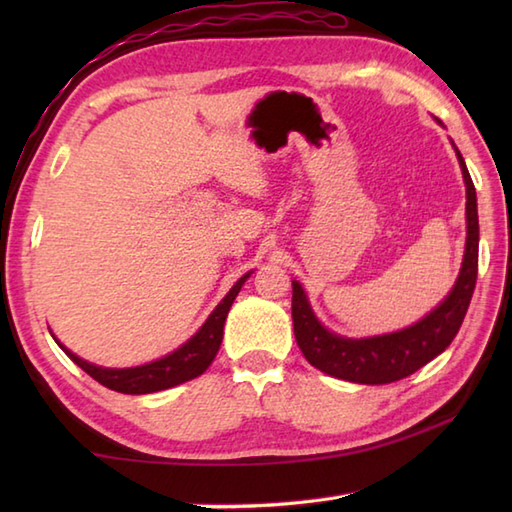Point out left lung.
<instances>
[{
  "label": "left lung",
  "mask_w": 512,
  "mask_h": 512,
  "mask_svg": "<svg viewBox=\"0 0 512 512\" xmlns=\"http://www.w3.org/2000/svg\"><path fill=\"white\" fill-rule=\"evenodd\" d=\"M462 176L466 184V248L458 281L436 310L422 321L400 332L369 339H345L332 334L314 317L306 292L292 281V325L295 339L308 363L334 378L361 385L396 383L418 372L422 365L442 354L458 334L469 310L477 279V248H480V222H477L475 187L458 149Z\"/></svg>",
  "instance_id": "obj_1"
}]
</instances>
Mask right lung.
I'll return each mask as SVG.
<instances>
[{"label":"right lung","mask_w":512,"mask_h":512,"mask_svg":"<svg viewBox=\"0 0 512 512\" xmlns=\"http://www.w3.org/2000/svg\"><path fill=\"white\" fill-rule=\"evenodd\" d=\"M248 275L250 273H246L231 290H228V295L220 301V306L211 312V317L206 319V323L191 336L187 343L178 347L176 352H171L169 356L158 358L154 363H147L140 367H127V369L99 367L72 354L68 347H63L57 339L54 341H57L61 350L68 354L72 361L83 369V372H88L96 383L105 385L107 389L121 391V394H154V391L182 385L187 383V380L204 374L206 367L213 363V358L217 350H220V343L224 336L226 314L231 310L237 292L242 290Z\"/></svg>","instance_id":"1"}]
</instances>
